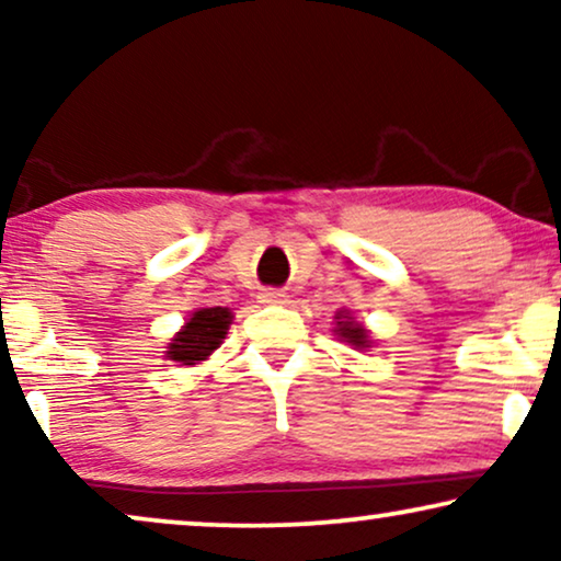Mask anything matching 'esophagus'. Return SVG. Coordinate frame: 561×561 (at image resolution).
I'll list each match as a JSON object with an SVG mask.
<instances>
[{"label": "esophagus", "mask_w": 561, "mask_h": 561, "mask_svg": "<svg viewBox=\"0 0 561 561\" xmlns=\"http://www.w3.org/2000/svg\"><path fill=\"white\" fill-rule=\"evenodd\" d=\"M260 301L263 304H286V294L278 288H265L263 294H260Z\"/></svg>", "instance_id": "1"}]
</instances>
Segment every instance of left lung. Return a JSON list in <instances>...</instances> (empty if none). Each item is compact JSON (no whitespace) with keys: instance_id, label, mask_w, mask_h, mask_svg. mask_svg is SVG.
Listing matches in <instances>:
<instances>
[{"instance_id":"8db88e82","label":"left lung","mask_w":561,"mask_h":561,"mask_svg":"<svg viewBox=\"0 0 561 561\" xmlns=\"http://www.w3.org/2000/svg\"><path fill=\"white\" fill-rule=\"evenodd\" d=\"M336 332H340V336H344V340L355 344V347H367V332L359 324H352V321H336Z\"/></svg>"}]
</instances>
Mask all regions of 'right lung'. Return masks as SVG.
Listing matches in <instances>:
<instances>
[{"mask_svg":"<svg viewBox=\"0 0 561 561\" xmlns=\"http://www.w3.org/2000/svg\"><path fill=\"white\" fill-rule=\"evenodd\" d=\"M229 321V313L225 306H214V309H202L188 319V324L183 327V332L171 342L168 347V357L183 365H196L211 355L225 340Z\"/></svg>","mask_w":561,"mask_h":561,"instance_id":"add662e5","label":"right lung"}]
</instances>
